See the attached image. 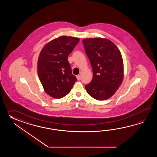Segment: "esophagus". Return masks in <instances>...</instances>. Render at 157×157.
I'll return each mask as SVG.
<instances>
[{
  "mask_svg": "<svg viewBox=\"0 0 157 157\" xmlns=\"http://www.w3.org/2000/svg\"><path fill=\"white\" fill-rule=\"evenodd\" d=\"M76 77H77V80H81V76H80V75H77V76H76Z\"/></svg>",
  "mask_w": 157,
  "mask_h": 157,
  "instance_id": "34e87169",
  "label": "esophagus"
}]
</instances>
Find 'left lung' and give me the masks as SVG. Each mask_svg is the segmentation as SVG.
Masks as SVG:
<instances>
[{
  "label": "left lung",
  "instance_id": "8db88e82",
  "mask_svg": "<svg viewBox=\"0 0 157 157\" xmlns=\"http://www.w3.org/2000/svg\"><path fill=\"white\" fill-rule=\"evenodd\" d=\"M82 43L93 72L91 81L85 86L87 93L96 100L108 99L116 92L124 78L120 51L107 39H85Z\"/></svg>",
  "mask_w": 157,
  "mask_h": 157
}]
</instances>
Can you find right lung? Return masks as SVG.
Returning a JSON list of instances; mask_svg holds the SVG:
<instances>
[{
	"label": "right lung",
	"mask_w": 157,
	"mask_h": 157,
	"mask_svg": "<svg viewBox=\"0 0 157 157\" xmlns=\"http://www.w3.org/2000/svg\"><path fill=\"white\" fill-rule=\"evenodd\" d=\"M80 39L62 36L47 44L40 52L37 74L45 93L60 99L70 92L77 78L72 73L68 56Z\"/></svg>",
	"instance_id": "right-lung-1"
}]
</instances>
